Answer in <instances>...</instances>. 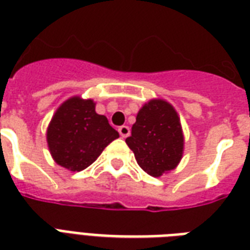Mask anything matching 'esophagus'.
<instances>
[{
    "label": "esophagus",
    "mask_w": 250,
    "mask_h": 250,
    "mask_svg": "<svg viewBox=\"0 0 250 250\" xmlns=\"http://www.w3.org/2000/svg\"><path fill=\"white\" fill-rule=\"evenodd\" d=\"M119 133L123 138H126V137H129V134H130V129H129V126H126V125H123V126L119 127Z\"/></svg>",
    "instance_id": "obj_1"
}]
</instances>
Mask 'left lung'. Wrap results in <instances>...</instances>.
Segmentation results:
<instances>
[{
	"label": "left lung",
	"instance_id": "8db88e82",
	"mask_svg": "<svg viewBox=\"0 0 250 250\" xmlns=\"http://www.w3.org/2000/svg\"><path fill=\"white\" fill-rule=\"evenodd\" d=\"M126 145L139 167L150 176L160 177L175 169L184 154V133L173 105L164 99L143 104Z\"/></svg>",
	"mask_w": 250,
	"mask_h": 250
}]
</instances>
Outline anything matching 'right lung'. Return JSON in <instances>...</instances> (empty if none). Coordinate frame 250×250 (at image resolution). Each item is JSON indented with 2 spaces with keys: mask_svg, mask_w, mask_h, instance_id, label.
Returning a JSON list of instances; mask_svg holds the SVG:
<instances>
[{
  "mask_svg": "<svg viewBox=\"0 0 250 250\" xmlns=\"http://www.w3.org/2000/svg\"><path fill=\"white\" fill-rule=\"evenodd\" d=\"M95 105L92 99H67L57 108L46 129L52 158L71 172L86 169L120 137L107 117L96 113Z\"/></svg>",
  "mask_w": 250,
  "mask_h": 250,
  "instance_id": "right-lung-1",
  "label": "right lung"
}]
</instances>
